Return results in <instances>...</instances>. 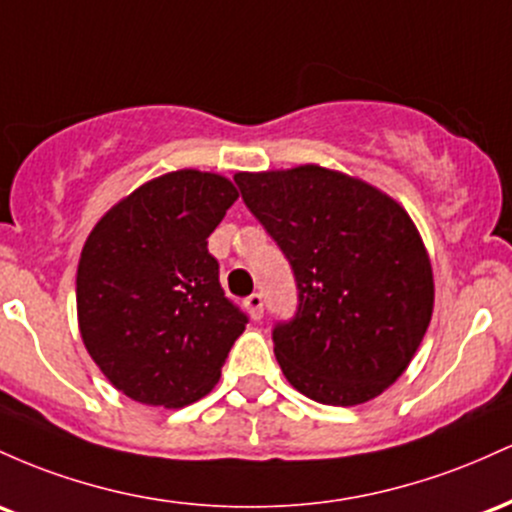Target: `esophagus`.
<instances>
[{
  "label": "esophagus",
  "mask_w": 512,
  "mask_h": 512,
  "mask_svg": "<svg viewBox=\"0 0 512 512\" xmlns=\"http://www.w3.org/2000/svg\"><path fill=\"white\" fill-rule=\"evenodd\" d=\"M244 304H246V309H249L251 319H261L263 317V297L258 295V292H254V295L246 297Z\"/></svg>",
  "instance_id": "34e87169"
}]
</instances>
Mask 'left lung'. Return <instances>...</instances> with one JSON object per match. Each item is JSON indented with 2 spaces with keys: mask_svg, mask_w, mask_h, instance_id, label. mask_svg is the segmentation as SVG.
I'll return each mask as SVG.
<instances>
[{
  "mask_svg": "<svg viewBox=\"0 0 512 512\" xmlns=\"http://www.w3.org/2000/svg\"><path fill=\"white\" fill-rule=\"evenodd\" d=\"M234 183L295 275V314L273 326L287 382L329 406L375 399L411 363L433 314V271L411 217L314 164Z\"/></svg>",
  "mask_w": 512,
  "mask_h": 512,
  "instance_id": "1",
  "label": "left lung"
}]
</instances>
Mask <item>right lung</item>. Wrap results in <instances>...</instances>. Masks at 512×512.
<instances>
[{
	"label": "right lung",
	"mask_w": 512,
	"mask_h": 512,
	"mask_svg": "<svg viewBox=\"0 0 512 512\" xmlns=\"http://www.w3.org/2000/svg\"><path fill=\"white\" fill-rule=\"evenodd\" d=\"M237 198L222 176L174 171L130 193L86 239L79 331L130 399L179 409L220 380L249 317L222 290L208 237Z\"/></svg>",
	"instance_id": "obj_1"
}]
</instances>
